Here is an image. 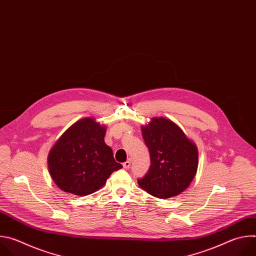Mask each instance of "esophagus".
<instances>
[{
    "mask_svg": "<svg viewBox=\"0 0 256 256\" xmlns=\"http://www.w3.org/2000/svg\"><path fill=\"white\" fill-rule=\"evenodd\" d=\"M130 164H132V160H130V159H128V161H126L122 165H124V168L128 169V168L130 167Z\"/></svg>",
    "mask_w": 256,
    "mask_h": 256,
    "instance_id": "esophagus-1",
    "label": "esophagus"
}]
</instances>
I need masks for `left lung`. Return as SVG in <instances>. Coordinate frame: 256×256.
<instances>
[{
  "instance_id": "obj_1",
  "label": "left lung",
  "mask_w": 256,
  "mask_h": 256,
  "mask_svg": "<svg viewBox=\"0 0 256 256\" xmlns=\"http://www.w3.org/2000/svg\"><path fill=\"white\" fill-rule=\"evenodd\" d=\"M151 165L138 186L153 196L168 198L188 188L198 169V149L174 122L155 118L142 128Z\"/></svg>"
}]
</instances>
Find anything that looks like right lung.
<instances>
[{
    "label": "right lung",
    "mask_w": 256,
    "mask_h": 256,
    "mask_svg": "<svg viewBox=\"0 0 256 256\" xmlns=\"http://www.w3.org/2000/svg\"><path fill=\"white\" fill-rule=\"evenodd\" d=\"M105 128L87 118L68 128L48 155V169L64 192L88 196L101 188L110 174L122 165L104 142Z\"/></svg>",
    "instance_id": "right-lung-1"
}]
</instances>
